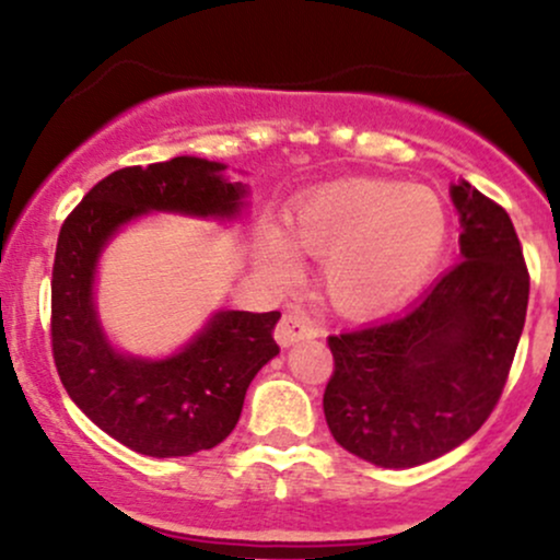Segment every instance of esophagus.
Listing matches in <instances>:
<instances>
[{
  "label": "esophagus",
  "mask_w": 560,
  "mask_h": 560,
  "mask_svg": "<svg viewBox=\"0 0 560 560\" xmlns=\"http://www.w3.org/2000/svg\"><path fill=\"white\" fill-rule=\"evenodd\" d=\"M318 337V326L313 324V318L307 316L305 311H287L284 316H281L279 326H276V342L281 347H292L298 345L300 339H313Z\"/></svg>",
  "instance_id": "esophagus-1"
}]
</instances>
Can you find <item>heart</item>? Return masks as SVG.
Returning <instances> with one entry per match:
<instances>
[{
	"instance_id": "heart-1",
	"label": "heart",
	"mask_w": 560,
	"mask_h": 560,
	"mask_svg": "<svg viewBox=\"0 0 560 560\" xmlns=\"http://www.w3.org/2000/svg\"><path fill=\"white\" fill-rule=\"evenodd\" d=\"M294 247L324 258V281L339 311L374 313L400 300L440 258L447 213L440 197L397 182H339L311 191L289 215ZM262 253L279 273L294 255L276 229Z\"/></svg>"
}]
</instances>
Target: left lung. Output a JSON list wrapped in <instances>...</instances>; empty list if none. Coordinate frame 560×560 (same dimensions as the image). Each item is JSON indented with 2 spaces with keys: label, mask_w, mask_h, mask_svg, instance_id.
<instances>
[{
  "label": "left lung",
  "mask_w": 560,
  "mask_h": 560,
  "mask_svg": "<svg viewBox=\"0 0 560 560\" xmlns=\"http://www.w3.org/2000/svg\"><path fill=\"white\" fill-rule=\"evenodd\" d=\"M450 197L460 262L400 316L329 337L326 423L374 466L429 464L479 432L524 331L529 271L511 218L468 182Z\"/></svg>",
  "instance_id": "1"
}]
</instances>
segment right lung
I'll return each mask as SVG.
<instances>
[{
	"mask_svg": "<svg viewBox=\"0 0 560 560\" xmlns=\"http://www.w3.org/2000/svg\"><path fill=\"white\" fill-rule=\"evenodd\" d=\"M223 171V163L186 155L120 168L92 186L57 236L52 355L62 387L102 432L152 458L210 450L234 432L249 382L279 355L273 329L281 313L218 311L176 355H124L96 318V262L105 244L144 213L240 215L247 184H231Z\"/></svg>",
	"mask_w": 560,
	"mask_h": 560,
	"instance_id": "add662e5",
	"label": "right lung"
}]
</instances>
